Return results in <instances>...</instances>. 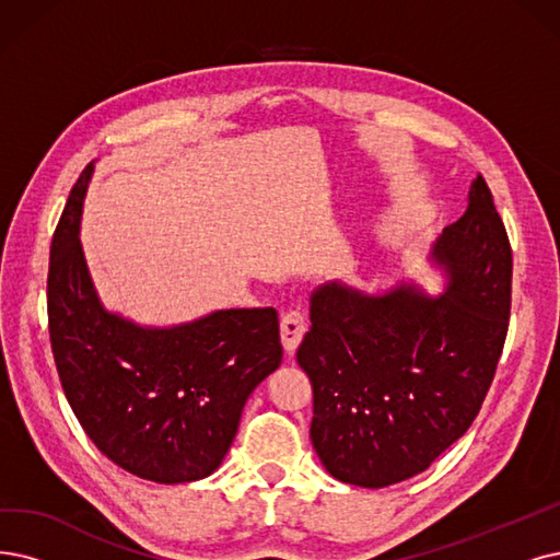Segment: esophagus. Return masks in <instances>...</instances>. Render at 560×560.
I'll return each mask as SVG.
<instances>
[{
	"label": "esophagus",
	"instance_id": "obj_1",
	"mask_svg": "<svg viewBox=\"0 0 560 560\" xmlns=\"http://www.w3.org/2000/svg\"><path fill=\"white\" fill-rule=\"evenodd\" d=\"M305 335V315L299 310L287 312L280 322V338L287 353H294Z\"/></svg>",
	"mask_w": 560,
	"mask_h": 560
}]
</instances>
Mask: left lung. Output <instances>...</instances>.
<instances>
[{"mask_svg":"<svg viewBox=\"0 0 560 560\" xmlns=\"http://www.w3.org/2000/svg\"><path fill=\"white\" fill-rule=\"evenodd\" d=\"M443 292L319 284L296 361L310 376L312 445L326 471L378 489L422 474L471 428L510 319L512 253L478 174L466 213L432 243Z\"/></svg>","mask_w":560,"mask_h":560,"instance_id":"1","label":"left lung"}]
</instances>
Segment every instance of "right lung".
Instances as JSON below:
<instances>
[{"instance_id": "obj_1", "label": "right lung", "mask_w": 560, "mask_h": 560, "mask_svg": "<svg viewBox=\"0 0 560 560\" xmlns=\"http://www.w3.org/2000/svg\"><path fill=\"white\" fill-rule=\"evenodd\" d=\"M89 163L50 245L48 322L61 388L96 448L124 471L182 485L211 476L250 393L282 363L273 307L142 326L103 305L80 243Z\"/></svg>"}]
</instances>
